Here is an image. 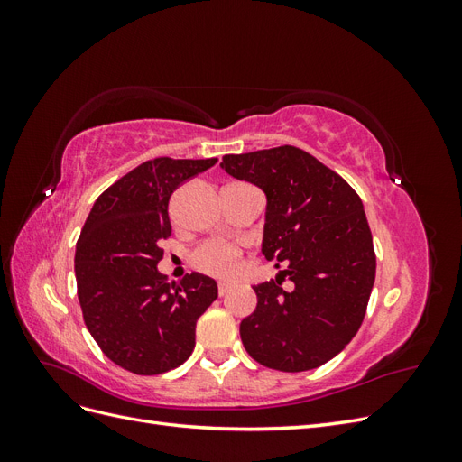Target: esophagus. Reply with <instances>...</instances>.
Wrapping results in <instances>:
<instances>
[{"mask_svg":"<svg viewBox=\"0 0 462 462\" xmlns=\"http://www.w3.org/2000/svg\"><path fill=\"white\" fill-rule=\"evenodd\" d=\"M229 289H231V285H229V283H219V285H217V292H219V297L227 295Z\"/></svg>","mask_w":462,"mask_h":462,"instance_id":"1","label":"esophagus"}]
</instances>
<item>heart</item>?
<instances>
[{
	"label": "heart",
	"mask_w": 462,
	"mask_h": 462,
	"mask_svg": "<svg viewBox=\"0 0 462 462\" xmlns=\"http://www.w3.org/2000/svg\"><path fill=\"white\" fill-rule=\"evenodd\" d=\"M243 250L227 241H208L192 253L194 268L216 277H231L241 270Z\"/></svg>",
	"instance_id": "b5f03b06"
}]
</instances>
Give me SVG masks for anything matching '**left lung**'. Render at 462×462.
Listing matches in <instances>:
<instances>
[{
  "instance_id": "left-lung-1",
  "label": "left lung",
  "mask_w": 462,
  "mask_h": 462,
  "mask_svg": "<svg viewBox=\"0 0 462 462\" xmlns=\"http://www.w3.org/2000/svg\"><path fill=\"white\" fill-rule=\"evenodd\" d=\"M231 177L263 190L262 254L287 268L254 285L256 310L241 321L246 353L262 366L304 372L326 365L356 335L375 279L365 206L346 180L295 146L227 153ZM287 274L293 289L285 291Z\"/></svg>"
}]
</instances>
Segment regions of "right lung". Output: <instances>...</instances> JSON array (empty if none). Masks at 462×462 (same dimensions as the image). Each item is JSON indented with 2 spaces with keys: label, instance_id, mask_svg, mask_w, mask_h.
Masks as SVG:
<instances>
[{
  "label": "right lung",
  "instance_id": "1",
  "mask_svg": "<svg viewBox=\"0 0 462 462\" xmlns=\"http://www.w3.org/2000/svg\"><path fill=\"white\" fill-rule=\"evenodd\" d=\"M217 158L144 162L94 202L75 253L85 324L117 366L138 375L170 372L192 355L197 319L217 299L212 277L187 273L167 283L158 272L171 235L173 190Z\"/></svg>",
  "mask_w": 462,
  "mask_h": 462
}]
</instances>
